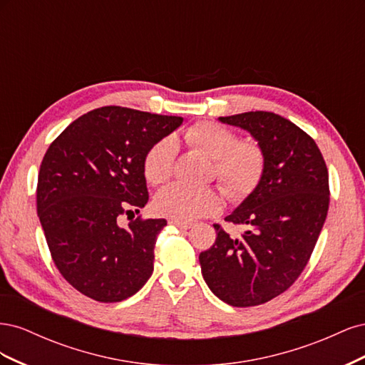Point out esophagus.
Wrapping results in <instances>:
<instances>
[{"label": "esophagus", "mask_w": 365, "mask_h": 365, "mask_svg": "<svg viewBox=\"0 0 365 365\" xmlns=\"http://www.w3.org/2000/svg\"><path fill=\"white\" fill-rule=\"evenodd\" d=\"M169 224L173 225V227H178V228H181V230H189V228H192V225H193L192 222H184V220H176V219H170Z\"/></svg>", "instance_id": "34e87169"}]
</instances>
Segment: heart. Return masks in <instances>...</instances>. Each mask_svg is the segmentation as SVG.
<instances>
[{
    "mask_svg": "<svg viewBox=\"0 0 365 365\" xmlns=\"http://www.w3.org/2000/svg\"><path fill=\"white\" fill-rule=\"evenodd\" d=\"M190 146L215 158V173L231 200H244L259 185L264 170V155L254 141H237L236 132L215 121H200L184 132ZM176 141L165 137L155 143L143 160V175L149 184L160 185L172 176ZM155 212L176 220H193L217 213L222 197L212 189H189L170 184L153 201Z\"/></svg>",
    "mask_w": 365,
    "mask_h": 365,
    "instance_id": "b5f03b06",
    "label": "heart"
}]
</instances>
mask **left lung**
<instances>
[{"label": "left lung", "mask_w": 365, "mask_h": 365, "mask_svg": "<svg viewBox=\"0 0 365 365\" xmlns=\"http://www.w3.org/2000/svg\"><path fill=\"white\" fill-rule=\"evenodd\" d=\"M250 132L264 155L259 185L227 222L245 225L230 236L215 224L213 247L200 254L212 292L236 307L257 306L298 279L315 248L329 210V173L315 141L292 121L267 111L219 117Z\"/></svg>", "instance_id": "1"}]
</instances>
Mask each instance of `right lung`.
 <instances>
[{
    "mask_svg": "<svg viewBox=\"0 0 365 365\" xmlns=\"http://www.w3.org/2000/svg\"><path fill=\"white\" fill-rule=\"evenodd\" d=\"M182 117L121 106L93 109L54 140L41 163L36 207L56 268L73 288L102 303L126 300L153 271L165 219L130 220L149 200L143 160Z\"/></svg>",
    "mask_w": 365,
    "mask_h": 365,
    "instance_id": "1",
    "label": "right lung"
}]
</instances>
